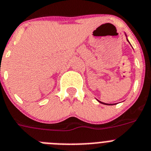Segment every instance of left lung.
I'll return each mask as SVG.
<instances>
[{
  "mask_svg": "<svg viewBox=\"0 0 151 151\" xmlns=\"http://www.w3.org/2000/svg\"><path fill=\"white\" fill-rule=\"evenodd\" d=\"M127 40H128V39H127ZM101 103H102V102H100ZM103 104H105V105H113V104H107V103H103Z\"/></svg>",
  "mask_w": 151,
  "mask_h": 151,
  "instance_id": "1",
  "label": "left lung"
}]
</instances>
